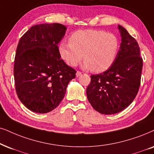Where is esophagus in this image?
<instances>
[{"label": "esophagus", "instance_id": "obj_1", "mask_svg": "<svg viewBox=\"0 0 154 154\" xmlns=\"http://www.w3.org/2000/svg\"><path fill=\"white\" fill-rule=\"evenodd\" d=\"M81 75H82V72H79V71H77V73H76V76H77V77H79V76H80Z\"/></svg>", "mask_w": 154, "mask_h": 154}]
</instances>
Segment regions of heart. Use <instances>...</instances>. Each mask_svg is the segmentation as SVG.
Listing matches in <instances>:
<instances>
[{"mask_svg": "<svg viewBox=\"0 0 154 154\" xmlns=\"http://www.w3.org/2000/svg\"><path fill=\"white\" fill-rule=\"evenodd\" d=\"M69 42L60 44L63 59L69 66L75 67L84 59L82 67L95 72L108 69L115 61L120 42L115 35L100 30L76 31L69 39Z\"/></svg>", "mask_w": 154, "mask_h": 154, "instance_id": "heart-1", "label": "heart"}]
</instances>
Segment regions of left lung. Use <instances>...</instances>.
<instances>
[{"label": "left lung", "instance_id": "obj_1", "mask_svg": "<svg viewBox=\"0 0 154 154\" xmlns=\"http://www.w3.org/2000/svg\"><path fill=\"white\" fill-rule=\"evenodd\" d=\"M122 42L117 57L107 70L91 75L87 96L92 107L103 114L122 112L133 102L141 83L143 60L137 40L118 25Z\"/></svg>", "mask_w": 154, "mask_h": 154}]
</instances>
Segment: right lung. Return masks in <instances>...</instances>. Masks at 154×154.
<instances>
[{
  "label": "right lung",
  "mask_w": 154,
  "mask_h": 154,
  "mask_svg": "<svg viewBox=\"0 0 154 154\" xmlns=\"http://www.w3.org/2000/svg\"><path fill=\"white\" fill-rule=\"evenodd\" d=\"M67 28L60 23L31 27L19 40L14 79L17 97L33 112H51L62 102L76 70L63 59L58 43Z\"/></svg>",
  "instance_id": "right-lung-1"
}]
</instances>
